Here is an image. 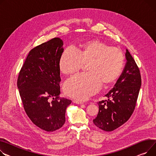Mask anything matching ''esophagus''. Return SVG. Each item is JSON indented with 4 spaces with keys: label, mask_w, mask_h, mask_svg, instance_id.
<instances>
[{
    "label": "esophagus",
    "mask_w": 156,
    "mask_h": 156,
    "mask_svg": "<svg viewBox=\"0 0 156 156\" xmlns=\"http://www.w3.org/2000/svg\"><path fill=\"white\" fill-rule=\"evenodd\" d=\"M73 103H76V104H80V105H81V104H83V102H81V101H77V100H73Z\"/></svg>",
    "instance_id": "obj_1"
}]
</instances>
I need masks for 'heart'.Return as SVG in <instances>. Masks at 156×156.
<instances>
[{
  "label": "heart",
  "mask_w": 156,
  "mask_h": 156,
  "mask_svg": "<svg viewBox=\"0 0 156 156\" xmlns=\"http://www.w3.org/2000/svg\"><path fill=\"white\" fill-rule=\"evenodd\" d=\"M87 74L69 79L64 85L65 94L83 101L98 92L101 85L108 87L120 77L125 57L119 48L97 39L84 41L76 48V53L66 49L59 60V68L65 75L77 73L86 65Z\"/></svg>",
  "instance_id": "1"
}]
</instances>
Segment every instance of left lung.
Listing matches in <instances>:
<instances>
[{"label":"left lung","instance_id":"obj_1","mask_svg":"<svg viewBox=\"0 0 156 156\" xmlns=\"http://www.w3.org/2000/svg\"><path fill=\"white\" fill-rule=\"evenodd\" d=\"M127 63L113 88L98 103L99 111L93 122L99 129L110 132L126 123L133 113L141 86V76L136 61L126 49Z\"/></svg>","mask_w":156,"mask_h":156}]
</instances>
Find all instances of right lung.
Returning <instances> with one entry per match:
<instances>
[{
	"label": "right lung",
	"mask_w": 156,
	"mask_h": 156,
	"mask_svg": "<svg viewBox=\"0 0 156 156\" xmlns=\"http://www.w3.org/2000/svg\"><path fill=\"white\" fill-rule=\"evenodd\" d=\"M63 42L55 37L31 49L17 78L24 110L33 123L53 132L65 123V113L71 100L59 97V58Z\"/></svg>",
	"instance_id": "1"
}]
</instances>
